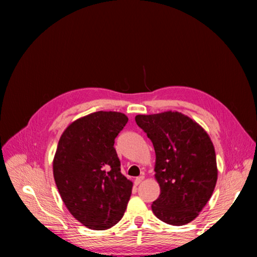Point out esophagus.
Wrapping results in <instances>:
<instances>
[{
    "label": "esophagus",
    "instance_id": "esophagus-1",
    "mask_svg": "<svg viewBox=\"0 0 257 257\" xmlns=\"http://www.w3.org/2000/svg\"><path fill=\"white\" fill-rule=\"evenodd\" d=\"M144 179H145V177H144V176H140V177H138V178H136V180H135V184H136V185H139V184H141V182L144 181Z\"/></svg>",
    "mask_w": 257,
    "mask_h": 257
}]
</instances>
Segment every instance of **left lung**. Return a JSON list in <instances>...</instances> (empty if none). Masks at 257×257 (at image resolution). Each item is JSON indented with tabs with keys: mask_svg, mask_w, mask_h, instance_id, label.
<instances>
[{
	"mask_svg": "<svg viewBox=\"0 0 257 257\" xmlns=\"http://www.w3.org/2000/svg\"><path fill=\"white\" fill-rule=\"evenodd\" d=\"M136 122L156 152V180L160 195L151 205L167 224L193 221L212 196L217 180L214 146L205 130L178 111L138 114Z\"/></svg>",
	"mask_w": 257,
	"mask_h": 257,
	"instance_id": "obj_1",
	"label": "left lung"
}]
</instances>
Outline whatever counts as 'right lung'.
I'll use <instances>...</instances> for the list:
<instances>
[{"label": "right lung", "instance_id": "1", "mask_svg": "<svg viewBox=\"0 0 257 257\" xmlns=\"http://www.w3.org/2000/svg\"><path fill=\"white\" fill-rule=\"evenodd\" d=\"M128 117L97 111L64 130L53 160L58 192L76 220L90 230H107L121 220L133 182L120 172L114 138Z\"/></svg>", "mask_w": 257, "mask_h": 257}]
</instances>
